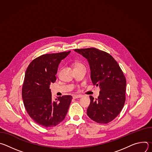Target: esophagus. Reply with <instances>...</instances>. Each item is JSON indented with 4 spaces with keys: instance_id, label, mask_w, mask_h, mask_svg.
Returning <instances> with one entry per match:
<instances>
[{
    "instance_id": "1",
    "label": "esophagus",
    "mask_w": 152,
    "mask_h": 152,
    "mask_svg": "<svg viewBox=\"0 0 152 152\" xmlns=\"http://www.w3.org/2000/svg\"><path fill=\"white\" fill-rule=\"evenodd\" d=\"M82 95H73V98L76 99H78V98H80L82 97Z\"/></svg>"
}]
</instances>
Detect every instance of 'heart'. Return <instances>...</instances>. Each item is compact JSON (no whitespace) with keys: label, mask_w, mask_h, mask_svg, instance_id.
<instances>
[{"label":"heart","mask_w":152,"mask_h":152,"mask_svg":"<svg viewBox=\"0 0 152 152\" xmlns=\"http://www.w3.org/2000/svg\"><path fill=\"white\" fill-rule=\"evenodd\" d=\"M82 66H83V65L81 62H77L75 64V68L79 67H82Z\"/></svg>","instance_id":"1"}]
</instances>
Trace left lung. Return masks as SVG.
I'll return each instance as SVG.
<instances>
[{
  "label": "left lung",
  "instance_id": "left-lung-1",
  "mask_svg": "<svg viewBox=\"0 0 152 152\" xmlns=\"http://www.w3.org/2000/svg\"><path fill=\"white\" fill-rule=\"evenodd\" d=\"M75 50L88 59L94 85L100 87V95L90 96L88 116L98 123L113 121L121 111L126 100V77L115 59L108 53L94 48Z\"/></svg>",
  "mask_w": 152,
  "mask_h": 152
}]
</instances>
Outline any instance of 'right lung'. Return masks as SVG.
Here are the masks:
<instances>
[{"label":"right lung","mask_w":152,"mask_h":152,"mask_svg":"<svg viewBox=\"0 0 152 152\" xmlns=\"http://www.w3.org/2000/svg\"><path fill=\"white\" fill-rule=\"evenodd\" d=\"M70 51L42 55L28 66L22 86V98L31 118L45 127L56 126L66 117L71 96L52 98L50 85L56 79L58 65Z\"/></svg>","instance_id":"1"}]
</instances>
